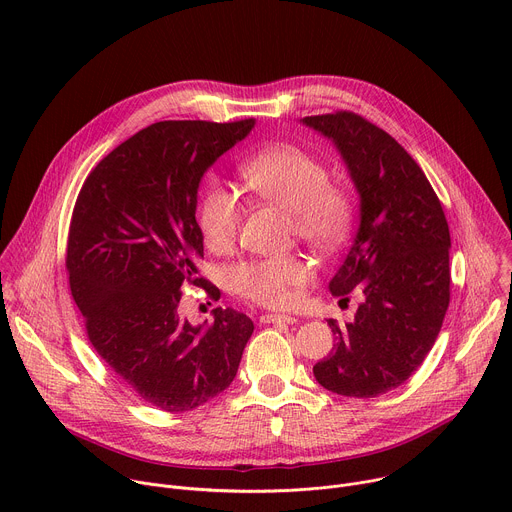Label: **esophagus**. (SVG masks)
<instances>
[{"label":"esophagus","mask_w":512,"mask_h":512,"mask_svg":"<svg viewBox=\"0 0 512 512\" xmlns=\"http://www.w3.org/2000/svg\"><path fill=\"white\" fill-rule=\"evenodd\" d=\"M263 324H275V326H285V324H294L296 318L294 316H287V314H263L261 316Z\"/></svg>","instance_id":"1"}]
</instances>
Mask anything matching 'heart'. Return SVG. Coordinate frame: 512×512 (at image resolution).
Wrapping results in <instances>:
<instances>
[{"label": "heart", "instance_id": "obj_1", "mask_svg": "<svg viewBox=\"0 0 512 512\" xmlns=\"http://www.w3.org/2000/svg\"><path fill=\"white\" fill-rule=\"evenodd\" d=\"M245 186L259 198L289 210L294 233L316 249L336 247L352 221V198L328 184L326 166L296 145H269L241 166ZM241 223V206L233 190L210 184L204 192L198 225L206 245L214 251L231 247ZM306 279V265L298 257L253 259L229 271V283L239 296L269 308L287 306L291 287Z\"/></svg>", "mask_w": 512, "mask_h": 512}]
</instances>
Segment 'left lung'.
<instances>
[{
	"label": "left lung",
	"mask_w": 512,
	"mask_h": 512,
	"mask_svg": "<svg viewBox=\"0 0 512 512\" xmlns=\"http://www.w3.org/2000/svg\"><path fill=\"white\" fill-rule=\"evenodd\" d=\"M330 139L358 194V229L328 283L356 287L354 320H328L336 344L316 381L342 397L371 399L403 385L440 334L450 304V229L415 160L383 129L340 111L300 119Z\"/></svg>",
	"instance_id": "obj_1"
}]
</instances>
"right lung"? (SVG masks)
<instances>
[{
	"label": "right lung",
	"instance_id": "right-lung-1",
	"mask_svg": "<svg viewBox=\"0 0 512 512\" xmlns=\"http://www.w3.org/2000/svg\"><path fill=\"white\" fill-rule=\"evenodd\" d=\"M253 127L255 119L145 127L97 164L72 210L66 269L89 340L131 391L162 411H192L223 393L255 328L233 308L212 310L210 326L178 314L180 287L204 255L200 182ZM204 289L221 298L212 283Z\"/></svg>",
	"mask_w": 512,
	"mask_h": 512
}]
</instances>
